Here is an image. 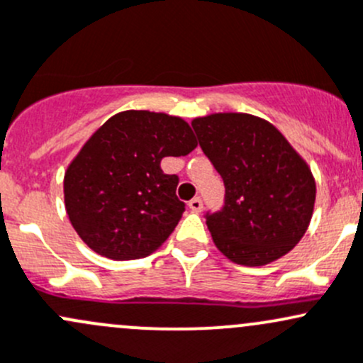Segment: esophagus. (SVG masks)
Listing matches in <instances>:
<instances>
[{"label":"esophagus","mask_w":363,"mask_h":363,"mask_svg":"<svg viewBox=\"0 0 363 363\" xmlns=\"http://www.w3.org/2000/svg\"><path fill=\"white\" fill-rule=\"evenodd\" d=\"M189 208H191L193 212H201L203 211V201H201V198H193L191 201H189Z\"/></svg>","instance_id":"34e87169"}]
</instances>
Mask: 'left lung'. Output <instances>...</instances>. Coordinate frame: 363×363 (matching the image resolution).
<instances>
[{"label": "left lung", "instance_id": "1", "mask_svg": "<svg viewBox=\"0 0 363 363\" xmlns=\"http://www.w3.org/2000/svg\"><path fill=\"white\" fill-rule=\"evenodd\" d=\"M191 125L226 188L223 211L207 216L217 249L242 266H264L289 254L315 208L316 184L306 160L254 114L212 113Z\"/></svg>", "mask_w": 363, "mask_h": 363}]
</instances>
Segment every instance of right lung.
Returning a JSON list of instances; mask_svg holds the SVG:
<instances>
[{"label":"right lung","instance_id":"obj_1","mask_svg":"<svg viewBox=\"0 0 363 363\" xmlns=\"http://www.w3.org/2000/svg\"><path fill=\"white\" fill-rule=\"evenodd\" d=\"M196 146L179 116L128 109L109 118L64 174V205L79 238L114 261L158 250L186 211L175 196L179 177L163 174L160 163Z\"/></svg>","mask_w":363,"mask_h":363}]
</instances>
